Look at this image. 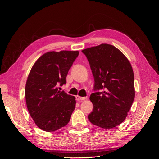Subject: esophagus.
<instances>
[{"instance_id": "esophagus-1", "label": "esophagus", "mask_w": 159, "mask_h": 159, "mask_svg": "<svg viewBox=\"0 0 159 159\" xmlns=\"http://www.w3.org/2000/svg\"><path fill=\"white\" fill-rule=\"evenodd\" d=\"M86 99H87V97H80L79 95H77V96H76V100H77V101H82Z\"/></svg>"}]
</instances>
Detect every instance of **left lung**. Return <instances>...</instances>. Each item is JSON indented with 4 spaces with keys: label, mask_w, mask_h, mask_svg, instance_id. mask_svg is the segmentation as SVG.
Returning <instances> with one entry per match:
<instances>
[{
    "label": "left lung",
    "mask_w": 159,
    "mask_h": 159,
    "mask_svg": "<svg viewBox=\"0 0 159 159\" xmlns=\"http://www.w3.org/2000/svg\"><path fill=\"white\" fill-rule=\"evenodd\" d=\"M94 77V93L90 95L93 110L88 115L92 124L111 129L127 116L134 95V73L125 56L108 44L82 50Z\"/></svg>",
    "instance_id": "left-lung-1"
}]
</instances>
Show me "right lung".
I'll return each mask as SVG.
<instances>
[{
	"label": "right lung",
	"instance_id": "right-lung-1",
	"mask_svg": "<svg viewBox=\"0 0 159 159\" xmlns=\"http://www.w3.org/2000/svg\"><path fill=\"white\" fill-rule=\"evenodd\" d=\"M78 51H51L37 60L25 87L27 109L36 125L46 132H54L69 123L75 108V96L58 87L66 84L69 69Z\"/></svg>",
	"mask_w": 159,
	"mask_h": 159
}]
</instances>
